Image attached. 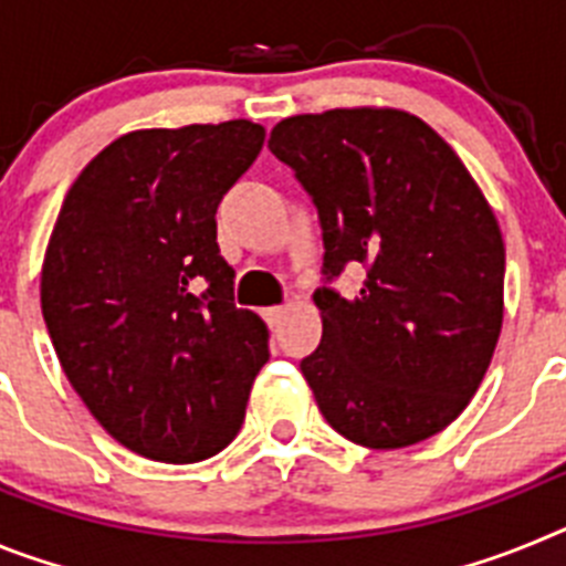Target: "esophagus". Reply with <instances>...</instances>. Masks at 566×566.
I'll return each mask as SVG.
<instances>
[{
    "label": "esophagus",
    "instance_id": "obj_1",
    "mask_svg": "<svg viewBox=\"0 0 566 566\" xmlns=\"http://www.w3.org/2000/svg\"><path fill=\"white\" fill-rule=\"evenodd\" d=\"M283 314H286V306H272V308H266V312H263V319H266L269 326H277L280 319H283Z\"/></svg>",
    "mask_w": 566,
    "mask_h": 566
}]
</instances>
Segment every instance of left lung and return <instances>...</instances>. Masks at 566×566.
Wrapping results in <instances>:
<instances>
[{
	"label": "left lung",
	"instance_id": "1",
	"mask_svg": "<svg viewBox=\"0 0 566 566\" xmlns=\"http://www.w3.org/2000/svg\"><path fill=\"white\" fill-rule=\"evenodd\" d=\"M269 149L323 229V339L300 359L319 413L374 451L433 437L476 394L502 332L496 214L459 155L402 109L294 115ZM348 265L366 269L354 298L331 286Z\"/></svg>",
	"mask_w": 566,
	"mask_h": 566
}]
</instances>
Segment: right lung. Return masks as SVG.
I'll return each mask as SVG.
<instances>
[{
  "instance_id": "add662e5",
  "label": "right lung",
  "mask_w": 566,
  "mask_h": 566,
  "mask_svg": "<svg viewBox=\"0 0 566 566\" xmlns=\"http://www.w3.org/2000/svg\"><path fill=\"white\" fill-rule=\"evenodd\" d=\"M252 122L138 129L70 187L42 269V314L104 431L155 462H201L238 437L269 328L234 306L218 203L263 147Z\"/></svg>"
}]
</instances>
